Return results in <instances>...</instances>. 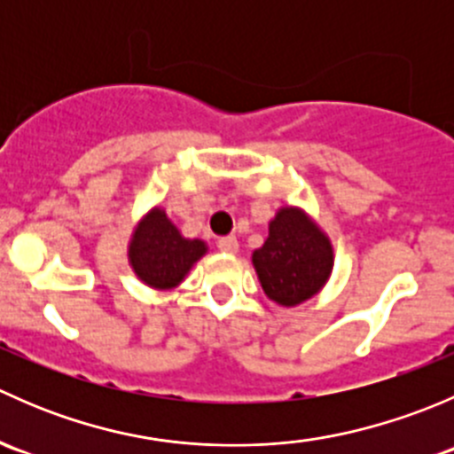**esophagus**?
I'll list each match as a JSON object with an SVG mask.
<instances>
[{"label": "esophagus", "mask_w": 454, "mask_h": 454, "mask_svg": "<svg viewBox=\"0 0 454 454\" xmlns=\"http://www.w3.org/2000/svg\"><path fill=\"white\" fill-rule=\"evenodd\" d=\"M217 248L222 250V253L235 254L237 250H239V241H237V237H235V235L219 237V239H217Z\"/></svg>", "instance_id": "1"}]
</instances>
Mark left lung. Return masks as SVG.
Here are the masks:
<instances>
[{
    "instance_id": "left-lung-1",
    "label": "left lung",
    "mask_w": 454,
    "mask_h": 454,
    "mask_svg": "<svg viewBox=\"0 0 454 454\" xmlns=\"http://www.w3.org/2000/svg\"><path fill=\"white\" fill-rule=\"evenodd\" d=\"M253 265L265 296L294 308L327 283L333 268L332 241L305 210L283 206L270 222L268 239L253 253Z\"/></svg>"
}]
</instances>
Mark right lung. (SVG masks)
Returning a JSON list of instances; mask_svg holds the SVG:
<instances>
[{
  "instance_id": "right-lung-1",
  "label": "right lung",
  "mask_w": 454,
  "mask_h": 454,
  "mask_svg": "<svg viewBox=\"0 0 454 454\" xmlns=\"http://www.w3.org/2000/svg\"><path fill=\"white\" fill-rule=\"evenodd\" d=\"M201 239H186L162 208H151L129 241V265L153 290H173L206 254Z\"/></svg>"
}]
</instances>
